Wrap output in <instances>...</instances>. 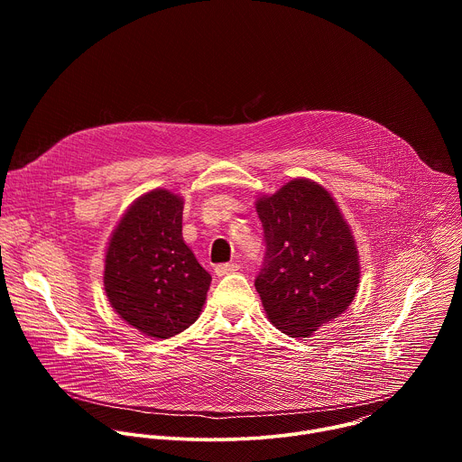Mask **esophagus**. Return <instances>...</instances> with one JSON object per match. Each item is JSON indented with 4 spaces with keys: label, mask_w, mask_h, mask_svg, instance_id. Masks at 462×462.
<instances>
[{
    "label": "esophagus",
    "mask_w": 462,
    "mask_h": 462,
    "mask_svg": "<svg viewBox=\"0 0 462 462\" xmlns=\"http://www.w3.org/2000/svg\"><path fill=\"white\" fill-rule=\"evenodd\" d=\"M241 269L239 263H221V265L216 267V274L217 276H226V274H232V273H237Z\"/></svg>",
    "instance_id": "1"
}]
</instances>
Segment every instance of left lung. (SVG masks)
<instances>
[{
	"label": "left lung",
	"mask_w": 462,
	"mask_h": 462,
	"mask_svg": "<svg viewBox=\"0 0 462 462\" xmlns=\"http://www.w3.org/2000/svg\"><path fill=\"white\" fill-rule=\"evenodd\" d=\"M255 210L265 232V255L255 276L271 323L307 338L338 318L360 282L358 250L337 201L323 186L292 179Z\"/></svg>",
	"instance_id": "obj_1"
}]
</instances>
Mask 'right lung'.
<instances>
[{"label":"right lung","instance_id":"add662e5","mask_svg":"<svg viewBox=\"0 0 462 462\" xmlns=\"http://www.w3.org/2000/svg\"><path fill=\"white\" fill-rule=\"evenodd\" d=\"M182 199L152 189L127 208L106 252L111 307L152 338H171L201 314L212 276L182 239Z\"/></svg>","mask_w":462,"mask_h":462}]
</instances>
